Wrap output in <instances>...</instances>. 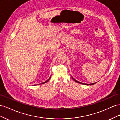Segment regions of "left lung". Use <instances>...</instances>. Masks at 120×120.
I'll return each instance as SVG.
<instances>
[{"label":"left lung","instance_id":"left-lung-1","mask_svg":"<svg viewBox=\"0 0 120 120\" xmlns=\"http://www.w3.org/2000/svg\"><path fill=\"white\" fill-rule=\"evenodd\" d=\"M72 79H73L74 80L75 82H77L79 83H81V84H83V85H94V84H95V83H90V84H87V83H82V82H79L77 81V80H75V79H74L72 77Z\"/></svg>","mask_w":120,"mask_h":120}]
</instances>
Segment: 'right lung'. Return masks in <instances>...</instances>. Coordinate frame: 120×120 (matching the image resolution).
<instances>
[{"mask_svg": "<svg viewBox=\"0 0 120 120\" xmlns=\"http://www.w3.org/2000/svg\"><path fill=\"white\" fill-rule=\"evenodd\" d=\"M50 77H50V78H49V79H48V80H47V81H45V82H42V83H46V82H48V81H49V79H50Z\"/></svg>", "mask_w": 120, "mask_h": 120, "instance_id": "add662e5", "label": "right lung"}]
</instances>
